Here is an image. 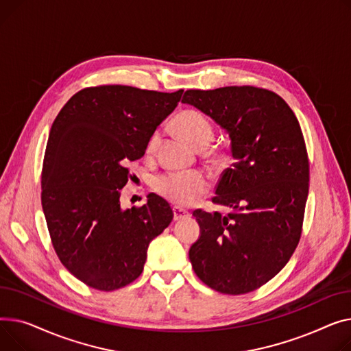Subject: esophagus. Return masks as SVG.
Here are the masks:
<instances>
[{
	"label": "esophagus",
	"mask_w": 351,
	"mask_h": 351,
	"mask_svg": "<svg viewBox=\"0 0 351 351\" xmlns=\"http://www.w3.org/2000/svg\"><path fill=\"white\" fill-rule=\"evenodd\" d=\"M173 213H174V219H176V221H180V219H184V218L190 217V213H189L187 210L180 208V207H174V208H173Z\"/></svg>",
	"instance_id": "34e87169"
}]
</instances>
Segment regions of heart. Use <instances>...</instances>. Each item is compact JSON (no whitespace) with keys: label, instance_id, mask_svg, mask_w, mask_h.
I'll return each instance as SVG.
<instances>
[{"label":"heart","instance_id":"b5f03b06","mask_svg":"<svg viewBox=\"0 0 351 351\" xmlns=\"http://www.w3.org/2000/svg\"><path fill=\"white\" fill-rule=\"evenodd\" d=\"M176 126L180 134L198 150L207 149L214 140V126L211 120L199 110H184L176 119ZM161 132L154 130L146 143V153H153L160 141ZM221 158H226L225 153H218ZM156 191L170 202L185 207L195 202L201 195L210 190V181L201 171H170L158 176L154 181Z\"/></svg>","mask_w":351,"mask_h":351}]
</instances>
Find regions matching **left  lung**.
<instances>
[{"instance_id": "8db88e82", "label": "left lung", "mask_w": 351, "mask_h": 351, "mask_svg": "<svg viewBox=\"0 0 351 351\" xmlns=\"http://www.w3.org/2000/svg\"><path fill=\"white\" fill-rule=\"evenodd\" d=\"M181 101L228 132L235 158L213 198L232 213H193L201 226L189 254L193 269L219 293H250L282 271L302 237L308 158L300 125L289 105L263 88L190 89Z\"/></svg>"}]
</instances>
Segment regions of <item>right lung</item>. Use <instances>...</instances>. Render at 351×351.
<instances>
[{
  "mask_svg": "<svg viewBox=\"0 0 351 351\" xmlns=\"http://www.w3.org/2000/svg\"><path fill=\"white\" fill-rule=\"evenodd\" d=\"M182 89L164 93L125 85L85 88L52 123L43 164L40 201L52 246L66 269L93 289L112 292L136 280L149 243L167 228L170 204L149 194L121 210L130 161L178 105Z\"/></svg>",
  "mask_w": 351,
  "mask_h": 351,
  "instance_id": "obj_1",
  "label": "right lung"
}]
</instances>
